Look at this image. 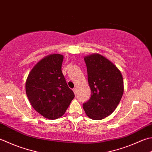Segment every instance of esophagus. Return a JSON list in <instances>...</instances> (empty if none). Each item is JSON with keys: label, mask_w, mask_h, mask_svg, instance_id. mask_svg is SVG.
<instances>
[{"label": "esophagus", "mask_w": 152, "mask_h": 152, "mask_svg": "<svg viewBox=\"0 0 152 152\" xmlns=\"http://www.w3.org/2000/svg\"><path fill=\"white\" fill-rule=\"evenodd\" d=\"M73 91H74V94H75L76 95V94H77V88H74L73 89Z\"/></svg>", "instance_id": "obj_1"}]
</instances>
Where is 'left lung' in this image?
<instances>
[{
    "instance_id": "1",
    "label": "left lung",
    "mask_w": 152,
    "mask_h": 152,
    "mask_svg": "<svg viewBox=\"0 0 152 152\" xmlns=\"http://www.w3.org/2000/svg\"><path fill=\"white\" fill-rule=\"evenodd\" d=\"M91 95L83 108L89 117L102 120L113 112L123 96V79L120 70L99 54L84 58Z\"/></svg>"
}]
</instances>
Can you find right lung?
I'll use <instances>...</instances> for the list:
<instances>
[{
    "label": "right lung",
    "mask_w": 152,
    "mask_h": 152,
    "mask_svg": "<svg viewBox=\"0 0 152 152\" xmlns=\"http://www.w3.org/2000/svg\"><path fill=\"white\" fill-rule=\"evenodd\" d=\"M63 58L60 54L46 56L33 68L26 80V91L31 105L49 119L63 115L75 96L62 72Z\"/></svg>",
    "instance_id": "add662e5"
}]
</instances>
